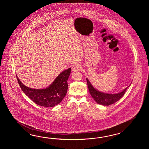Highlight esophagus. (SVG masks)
<instances>
[{
	"label": "esophagus",
	"mask_w": 149,
	"mask_h": 149,
	"mask_svg": "<svg viewBox=\"0 0 149 149\" xmlns=\"http://www.w3.org/2000/svg\"><path fill=\"white\" fill-rule=\"evenodd\" d=\"M80 69V67L79 65H75L72 68V71H79Z\"/></svg>",
	"instance_id": "34e87169"
}]
</instances>
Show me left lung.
<instances>
[{
  "label": "left lung",
  "instance_id": "left-lung-1",
  "mask_svg": "<svg viewBox=\"0 0 149 149\" xmlns=\"http://www.w3.org/2000/svg\"><path fill=\"white\" fill-rule=\"evenodd\" d=\"M86 80L89 93L92 97L95 100V101L98 104L106 106L112 104L119 101L124 96V94L126 91L127 89L131 85L130 84L128 87H126L122 92L116 94H108L98 91L92 86L88 79L86 78Z\"/></svg>",
  "mask_w": 149,
  "mask_h": 149
}]
</instances>
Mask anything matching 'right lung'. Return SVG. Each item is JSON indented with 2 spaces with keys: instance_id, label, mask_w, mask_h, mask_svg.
<instances>
[{
  "instance_id": "add662e5",
  "label": "right lung",
  "mask_w": 149,
  "mask_h": 149,
  "mask_svg": "<svg viewBox=\"0 0 149 149\" xmlns=\"http://www.w3.org/2000/svg\"><path fill=\"white\" fill-rule=\"evenodd\" d=\"M71 73V68L60 73L52 84L46 88L33 89L25 86L16 78L19 86L25 95L36 104L49 108L57 105L66 95L68 88V79Z\"/></svg>"
}]
</instances>
